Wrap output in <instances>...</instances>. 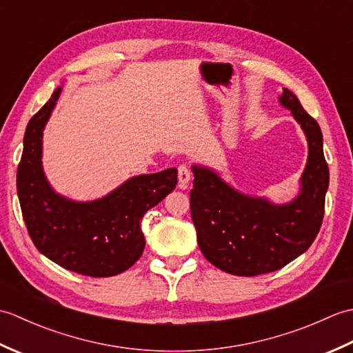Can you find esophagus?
Listing matches in <instances>:
<instances>
[{
	"instance_id": "34e87169",
	"label": "esophagus",
	"mask_w": 353,
	"mask_h": 353,
	"mask_svg": "<svg viewBox=\"0 0 353 353\" xmlns=\"http://www.w3.org/2000/svg\"><path fill=\"white\" fill-rule=\"evenodd\" d=\"M177 177H179V188L186 190V186H188V183L191 181V172H190L188 167H185V165H181V167H179Z\"/></svg>"
}]
</instances>
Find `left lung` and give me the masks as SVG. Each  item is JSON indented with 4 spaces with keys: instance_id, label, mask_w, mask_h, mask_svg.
Here are the masks:
<instances>
[{
    "instance_id": "obj_1",
    "label": "left lung",
    "mask_w": 353,
    "mask_h": 353,
    "mask_svg": "<svg viewBox=\"0 0 353 353\" xmlns=\"http://www.w3.org/2000/svg\"><path fill=\"white\" fill-rule=\"evenodd\" d=\"M277 100L291 112L308 142L299 191L290 201L249 196L214 168L191 167V216L200 250L216 268L235 276H258L287 265L310 249L323 220L329 168L320 125L290 89Z\"/></svg>"
}]
</instances>
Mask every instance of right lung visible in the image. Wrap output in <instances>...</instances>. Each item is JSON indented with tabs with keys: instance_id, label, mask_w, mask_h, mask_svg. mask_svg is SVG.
<instances>
[{
	"instance_id": "obj_1",
	"label": "right lung",
	"mask_w": 353,
	"mask_h": 353,
	"mask_svg": "<svg viewBox=\"0 0 353 353\" xmlns=\"http://www.w3.org/2000/svg\"><path fill=\"white\" fill-rule=\"evenodd\" d=\"M63 86L30 119L18 167V197L36 249L57 265L92 277L125 272L145 247L144 214L177 185V170L129 177L100 199L79 201L50 185L42 165L43 130Z\"/></svg>"
}]
</instances>
